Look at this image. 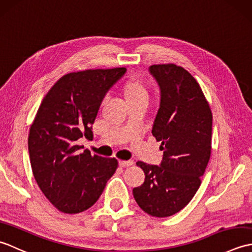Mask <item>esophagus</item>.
I'll list each match as a JSON object with an SVG mask.
<instances>
[{
	"instance_id": "obj_1",
	"label": "esophagus",
	"mask_w": 252,
	"mask_h": 252,
	"mask_svg": "<svg viewBox=\"0 0 252 252\" xmlns=\"http://www.w3.org/2000/svg\"><path fill=\"white\" fill-rule=\"evenodd\" d=\"M133 164V161L129 160V161H119V165L121 168H126V167H130V165Z\"/></svg>"
}]
</instances>
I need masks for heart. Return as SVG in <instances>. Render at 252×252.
Returning <instances> with one entry per match:
<instances>
[{
    "label": "heart",
    "instance_id": "obj_1",
    "mask_svg": "<svg viewBox=\"0 0 252 252\" xmlns=\"http://www.w3.org/2000/svg\"><path fill=\"white\" fill-rule=\"evenodd\" d=\"M121 93L126 105L131 104H148L149 94L145 85L137 80H129L122 85Z\"/></svg>",
    "mask_w": 252,
    "mask_h": 252
}]
</instances>
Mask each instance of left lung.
I'll return each mask as SVG.
<instances>
[{"instance_id": "left-lung-1", "label": "left lung", "mask_w": 252, "mask_h": 252, "mask_svg": "<svg viewBox=\"0 0 252 252\" xmlns=\"http://www.w3.org/2000/svg\"><path fill=\"white\" fill-rule=\"evenodd\" d=\"M160 105L152 133L161 142L159 165L137 161L144 183L133 189L142 210L157 218L181 211L194 197L210 159L212 114L195 78L180 66L153 65Z\"/></svg>"}]
</instances>
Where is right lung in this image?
Segmentation results:
<instances>
[{
	"label": "right lung",
	"mask_w": 252,
	"mask_h": 252,
	"mask_svg": "<svg viewBox=\"0 0 252 252\" xmlns=\"http://www.w3.org/2000/svg\"><path fill=\"white\" fill-rule=\"evenodd\" d=\"M126 68L65 74L42 100L30 126L32 173L45 197L63 213H79L97 201L118 168L115 158L92 156L78 140H93L92 125L107 92Z\"/></svg>",
	"instance_id": "add662e5"
}]
</instances>
